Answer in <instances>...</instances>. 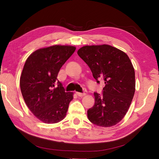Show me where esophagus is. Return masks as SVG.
<instances>
[{"label":"esophagus","mask_w":159,"mask_h":159,"mask_svg":"<svg viewBox=\"0 0 159 159\" xmlns=\"http://www.w3.org/2000/svg\"><path fill=\"white\" fill-rule=\"evenodd\" d=\"M76 94L78 95L79 97H83V96L85 95V93H80V92H76Z\"/></svg>","instance_id":"34e87169"}]
</instances>
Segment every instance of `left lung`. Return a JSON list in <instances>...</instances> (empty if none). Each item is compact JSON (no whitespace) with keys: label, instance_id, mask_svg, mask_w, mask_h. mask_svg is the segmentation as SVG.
I'll return each mask as SVG.
<instances>
[{"label":"left lung","instance_id":"left-lung-1","mask_svg":"<svg viewBox=\"0 0 159 159\" xmlns=\"http://www.w3.org/2000/svg\"><path fill=\"white\" fill-rule=\"evenodd\" d=\"M98 84H105L102 94L94 93L95 103L88 110L89 121L98 126L111 127L127 113L135 91L134 70L128 56L109 45L85 46L78 51Z\"/></svg>","mask_w":159,"mask_h":159}]
</instances>
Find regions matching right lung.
Listing matches in <instances>:
<instances>
[{
  "mask_svg": "<svg viewBox=\"0 0 159 159\" xmlns=\"http://www.w3.org/2000/svg\"><path fill=\"white\" fill-rule=\"evenodd\" d=\"M75 48L56 45L33 52L24 66L20 80L22 95L31 112L45 123L64 119L73 93L66 92L57 79Z\"/></svg>",
  "mask_w": 159,
  "mask_h": 159,
  "instance_id": "add662e5",
  "label": "right lung"
}]
</instances>
